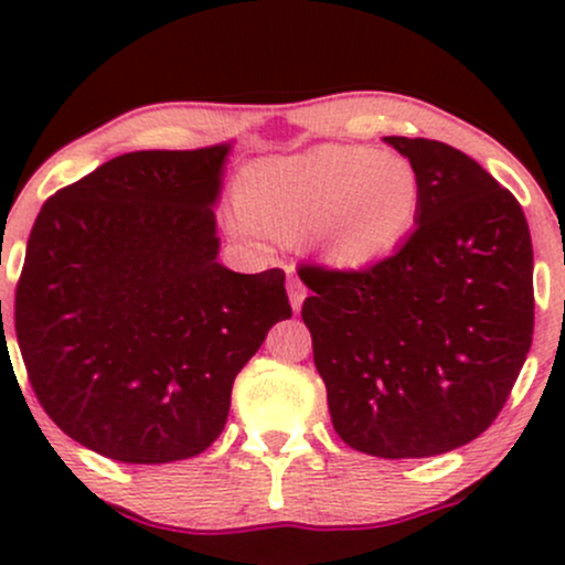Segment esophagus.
<instances>
[{
    "label": "esophagus",
    "mask_w": 565,
    "mask_h": 565,
    "mask_svg": "<svg viewBox=\"0 0 565 565\" xmlns=\"http://www.w3.org/2000/svg\"><path fill=\"white\" fill-rule=\"evenodd\" d=\"M287 289H289V302H291V308L300 310V305H302V300H305V287H302L300 278H297V276H289Z\"/></svg>",
    "instance_id": "34e87169"
}]
</instances>
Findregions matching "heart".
I'll return each instance as SVG.
<instances>
[{
  "label": "heart",
  "instance_id": "obj_1",
  "mask_svg": "<svg viewBox=\"0 0 565 565\" xmlns=\"http://www.w3.org/2000/svg\"><path fill=\"white\" fill-rule=\"evenodd\" d=\"M238 199L246 217L268 233L308 228L327 260L364 268L412 236L423 191L406 159L369 146H319L249 167Z\"/></svg>",
  "mask_w": 565,
  "mask_h": 565
}]
</instances>
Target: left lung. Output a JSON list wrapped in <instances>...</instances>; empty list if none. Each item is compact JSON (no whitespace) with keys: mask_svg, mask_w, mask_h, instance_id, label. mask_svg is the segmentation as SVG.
Returning a JSON list of instances; mask_svg holds the SVG:
<instances>
[{"mask_svg":"<svg viewBox=\"0 0 565 565\" xmlns=\"http://www.w3.org/2000/svg\"><path fill=\"white\" fill-rule=\"evenodd\" d=\"M423 191L417 228L385 260L302 265V321L350 449L436 457L497 419L534 334V249L521 204L468 153L385 138Z\"/></svg>","mask_w":565,"mask_h":565,"instance_id":"left-lung-1","label":"left lung"}]
</instances>
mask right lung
<instances>
[{
    "instance_id": "right-lung-1",
    "label": "right lung",
    "mask_w": 565,
    "mask_h": 565,
    "mask_svg": "<svg viewBox=\"0 0 565 565\" xmlns=\"http://www.w3.org/2000/svg\"><path fill=\"white\" fill-rule=\"evenodd\" d=\"M228 146L116 157L44 201L15 334L47 417L103 457L164 465L223 433L233 380L291 305L281 268L217 263Z\"/></svg>"
}]
</instances>
